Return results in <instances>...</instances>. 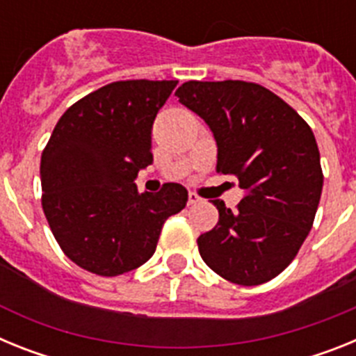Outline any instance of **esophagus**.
<instances>
[{"instance_id": "esophagus-1", "label": "esophagus", "mask_w": 356, "mask_h": 356, "mask_svg": "<svg viewBox=\"0 0 356 356\" xmlns=\"http://www.w3.org/2000/svg\"><path fill=\"white\" fill-rule=\"evenodd\" d=\"M201 197L197 196L196 193H191L188 194V205H196V203H200Z\"/></svg>"}]
</instances>
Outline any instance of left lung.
Listing matches in <instances>:
<instances>
[{"instance_id":"left-lung-1","label":"left lung","mask_w":356,"mask_h":356,"mask_svg":"<svg viewBox=\"0 0 356 356\" xmlns=\"http://www.w3.org/2000/svg\"><path fill=\"white\" fill-rule=\"evenodd\" d=\"M175 94L213 134L216 171L246 191L235 210L212 200L219 221L197 237L201 259L232 284H266L294 260L312 228L323 191L316 137L259 83L185 81Z\"/></svg>"}]
</instances>
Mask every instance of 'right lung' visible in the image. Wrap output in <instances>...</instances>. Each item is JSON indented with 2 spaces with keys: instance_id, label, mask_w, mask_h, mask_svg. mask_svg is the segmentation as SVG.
I'll list each match as a JSON object with an SVG mask.
<instances>
[{
  "instance_id": "1",
  "label": "right lung",
  "mask_w": 356,
  "mask_h": 356,
  "mask_svg": "<svg viewBox=\"0 0 356 356\" xmlns=\"http://www.w3.org/2000/svg\"><path fill=\"white\" fill-rule=\"evenodd\" d=\"M176 80L114 81L65 110L40 159L42 209L58 246L99 276L134 271L153 257L168 217L185 209L187 188L139 193L153 163L151 130Z\"/></svg>"
}]
</instances>
